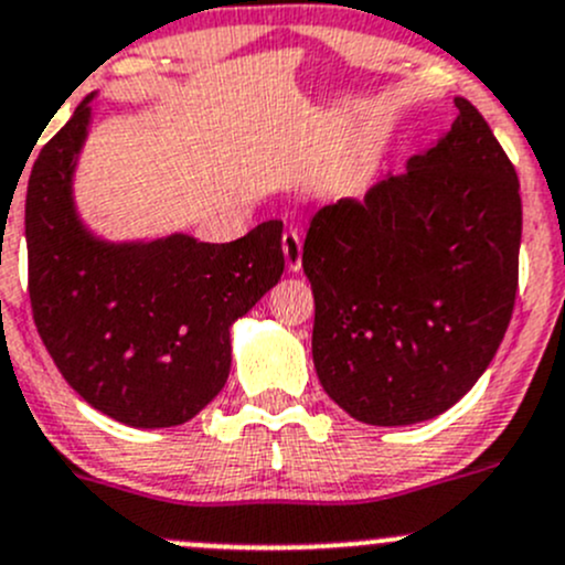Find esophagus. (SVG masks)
I'll return each instance as SVG.
<instances>
[{"label": "esophagus", "mask_w": 565, "mask_h": 565, "mask_svg": "<svg viewBox=\"0 0 565 565\" xmlns=\"http://www.w3.org/2000/svg\"><path fill=\"white\" fill-rule=\"evenodd\" d=\"M281 248H284V259H287L289 270H300V265H303V241H300V232L298 230L284 232Z\"/></svg>", "instance_id": "obj_1"}]
</instances>
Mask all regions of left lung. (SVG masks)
Segmentation results:
<instances>
[{"instance_id":"8db88e82","label":"left lung","mask_w":565,"mask_h":565,"mask_svg":"<svg viewBox=\"0 0 565 565\" xmlns=\"http://www.w3.org/2000/svg\"><path fill=\"white\" fill-rule=\"evenodd\" d=\"M366 199L324 204L303 243L324 393L355 420L446 413L492 363L520 284L514 163L476 106Z\"/></svg>"}]
</instances>
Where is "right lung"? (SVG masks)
<instances>
[{
    "label": "right lung",
    "mask_w": 565,
    "mask_h": 565,
    "mask_svg": "<svg viewBox=\"0 0 565 565\" xmlns=\"http://www.w3.org/2000/svg\"><path fill=\"white\" fill-rule=\"evenodd\" d=\"M89 100L45 141L26 185L32 317L62 377L95 409L136 429L185 424L230 377L232 322L281 278L284 224L265 221L232 243L93 237L73 204Z\"/></svg>",
    "instance_id": "obj_1"
}]
</instances>
